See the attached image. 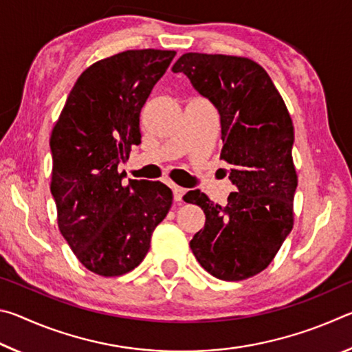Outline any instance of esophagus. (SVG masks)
Returning <instances> with one entry per match:
<instances>
[{"label": "esophagus", "mask_w": 352, "mask_h": 352, "mask_svg": "<svg viewBox=\"0 0 352 352\" xmlns=\"http://www.w3.org/2000/svg\"><path fill=\"white\" fill-rule=\"evenodd\" d=\"M172 190H174V200L175 201H183V195H184V192H186V189L174 184V186H172Z\"/></svg>", "instance_id": "esophagus-1"}]
</instances>
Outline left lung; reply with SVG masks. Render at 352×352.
<instances>
[{
    "label": "left lung",
    "instance_id": "obj_1",
    "mask_svg": "<svg viewBox=\"0 0 352 352\" xmlns=\"http://www.w3.org/2000/svg\"><path fill=\"white\" fill-rule=\"evenodd\" d=\"M172 71L186 76L217 109L220 158L231 164L230 180L237 188L225 206L214 205L199 189L184 195L206 216L189 247L199 264L223 281L258 275L294 226L298 180L289 111L270 76L250 58L188 52Z\"/></svg>",
    "mask_w": 352,
    "mask_h": 352
}]
</instances>
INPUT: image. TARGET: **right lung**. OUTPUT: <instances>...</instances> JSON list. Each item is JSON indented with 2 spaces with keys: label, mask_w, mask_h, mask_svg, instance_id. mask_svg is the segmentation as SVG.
I'll list each match as a JSON object with an SVG mask.
<instances>
[{
  "label": "right lung",
  "mask_w": 352,
  "mask_h": 352,
  "mask_svg": "<svg viewBox=\"0 0 352 352\" xmlns=\"http://www.w3.org/2000/svg\"><path fill=\"white\" fill-rule=\"evenodd\" d=\"M175 51H124L79 76L52 130L51 194L65 241L88 270L119 276L138 267L169 212L162 182L118 172L141 144L140 113Z\"/></svg>",
  "instance_id": "1"
}]
</instances>
